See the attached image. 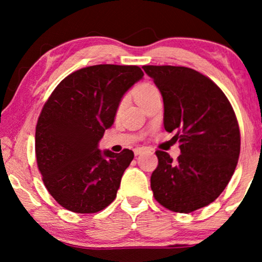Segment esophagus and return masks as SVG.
<instances>
[{"mask_svg": "<svg viewBox=\"0 0 262 262\" xmlns=\"http://www.w3.org/2000/svg\"><path fill=\"white\" fill-rule=\"evenodd\" d=\"M145 150H146V148H144V146H138V148H136V149L134 150V152H135V155L137 156V155H139V154L144 152Z\"/></svg>", "mask_w": 262, "mask_h": 262, "instance_id": "34e87169", "label": "esophagus"}]
</instances>
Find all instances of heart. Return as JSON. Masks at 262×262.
Returning <instances> with one entry per match:
<instances>
[{"label": "heart", "instance_id": "1", "mask_svg": "<svg viewBox=\"0 0 262 262\" xmlns=\"http://www.w3.org/2000/svg\"><path fill=\"white\" fill-rule=\"evenodd\" d=\"M156 93H159V89H157L155 85L150 83H143L135 89L134 94H135L136 100H137V102L141 103L144 101V100L148 99L149 96L156 94ZM124 103H125V99L119 103V110L124 106Z\"/></svg>", "mask_w": 262, "mask_h": 262}]
</instances>
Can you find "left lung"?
Masks as SVG:
<instances>
[{"label": "left lung", "mask_w": 262, "mask_h": 262, "mask_svg": "<svg viewBox=\"0 0 262 262\" xmlns=\"http://www.w3.org/2000/svg\"><path fill=\"white\" fill-rule=\"evenodd\" d=\"M163 99V124L177 131L178 161L157 150L159 166L150 186L161 205L188 213L214 202L234 174L239 156V128L220 87L185 67L144 66Z\"/></svg>", "instance_id": "8db88e82"}]
</instances>
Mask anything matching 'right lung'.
Listing matches in <instances>:
<instances>
[{"label":"right lung","mask_w":262,"mask_h":262,"mask_svg":"<svg viewBox=\"0 0 262 262\" xmlns=\"http://www.w3.org/2000/svg\"><path fill=\"white\" fill-rule=\"evenodd\" d=\"M144 74L137 66L99 64L67 76L42 107L35 127V156L48 188L59 205L95 213L116 199L134 151L100 150L119 103Z\"/></svg>","instance_id":"1"}]
</instances>
